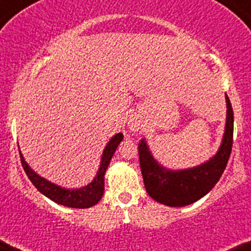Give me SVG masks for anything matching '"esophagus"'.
Instances as JSON below:
<instances>
[{
  "label": "esophagus",
  "mask_w": 251,
  "mask_h": 251,
  "mask_svg": "<svg viewBox=\"0 0 251 251\" xmlns=\"http://www.w3.org/2000/svg\"><path fill=\"white\" fill-rule=\"evenodd\" d=\"M127 124H128V128L133 132H138L142 130L143 127V121L138 115H131Z\"/></svg>",
  "instance_id": "obj_1"
}]
</instances>
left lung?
I'll use <instances>...</instances> for the list:
<instances>
[{
	"label": "left lung",
	"mask_w": 251,
	"mask_h": 251,
	"mask_svg": "<svg viewBox=\"0 0 251 251\" xmlns=\"http://www.w3.org/2000/svg\"><path fill=\"white\" fill-rule=\"evenodd\" d=\"M226 121L222 143L216 155L203 163L187 169H169L153 157L145 138L139 143V163L148 194L163 205L183 207L205 197L219 181L226 168L233 137V111L228 96Z\"/></svg>",
	"instance_id": "1"
}]
</instances>
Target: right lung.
Here are the masks:
<instances>
[{
    "label": "right lung",
    "instance_id": "1",
    "mask_svg": "<svg viewBox=\"0 0 251 251\" xmlns=\"http://www.w3.org/2000/svg\"><path fill=\"white\" fill-rule=\"evenodd\" d=\"M123 138L124 134L119 132V133L114 134L109 139V142L107 143V145L103 149L102 155H101L100 167H99L95 177L93 178L92 182L88 183L87 186L81 187V188H65V187L58 186V184L41 177L25 161L21 150H19V152H20L21 163H23L25 172H26L31 182L34 184L35 188L41 194L45 195L52 201L59 203V205L67 206V207L89 208L96 205L102 198L104 192V174H106V170L109 163H111L112 157L114 155L117 148L119 147Z\"/></svg>",
    "mask_w": 251,
    "mask_h": 251
}]
</instances>
